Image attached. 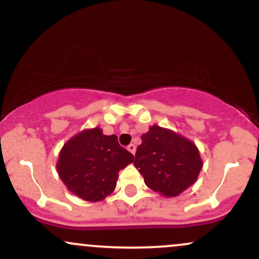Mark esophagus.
Masks as SVG:
<instances>
[{"mask_svg":"<svg viewBox=\"0 0 259 259\" xmlns=\"http://www.w3.org/2000/svg\"><path fill=\"white\" fill-rule=\"evenodd\" d=\"M127 151H129L130 153L135 154V151H136V147H135V145H134V144H130L129 146H127Z\"/></svg>","mask_w":259,"mask_h":259,"instance_id":"obj_1","label":"esophagus"}]
</instances>
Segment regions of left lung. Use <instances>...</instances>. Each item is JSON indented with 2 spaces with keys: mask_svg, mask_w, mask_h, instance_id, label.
<instances>
[{
  "mask_svg": "<svg viewBox=\"0 0 259 259\" xmlns=\"http://www.w3.org/2000/svg\"><path fill=\"white\" fill-rule=\"evenodd\" d=\"M141 140L134 165L150 189L170 198L194 185L203 167L194 141L159 125L150 126Z\"/></svg>",
  "mask_w": 259,
  "mask_h": 259,
  "instance_id": "left-lung-1",
  "label": "left lung"
}]
</instances>
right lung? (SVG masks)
<instances>
[{
	"instance_id": "add662e5",
	"label": "right lung",
	"mask_w": 259,
	"mask_h": 259,
	"mask_svg": "<svg viewBox=\"0 0 259 259\" xmlns=\"http://www.w3.org/2000/svg\"><path fill=\"white\" fill-rule=\"evenodd\" d=\"M133 162L134 156L118 144L117 135H105L96 126L81 130L65 142L56 168L73 195L99 202L114 191L119 170Z\"/></svg>"
}]
</instances>
